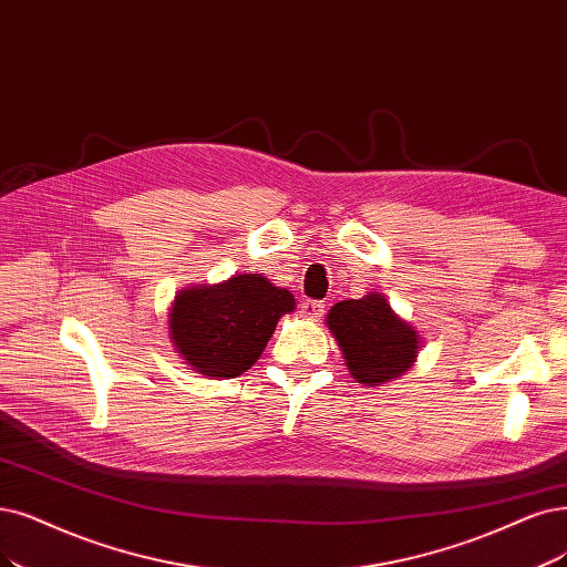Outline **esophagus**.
Segmentation results:
<instances>
[{
  "label": "esophagus",
  "instance_id": "obj_1",
  "mask_svg": "<svg viewBox=\"0 0 567 567\" xmlns=\"http://www.w3.org/2000/svg\"><path fill=\"white\" fill-rule=\"evenodd\" d=\"M299 312H301V316H303L306 320H320V318L324 316V303H322V301H310V299H306V301H301Z\"/></svg>",
  "mask_w": 567,
  "mask_h": 567
}]
</instances>
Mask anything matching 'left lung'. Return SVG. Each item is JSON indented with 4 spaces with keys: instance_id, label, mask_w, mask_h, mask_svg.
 <instances>
[{
    "instance_id": "obj_1",
    "label": "left lung",
    "mask_w": 567,
    "mask_h": 567,
    "mask_svg": "<svg viewBox=\"0 0 567 567\" xmlns=\"http://www.w3.org/2000/svg\"><path fill=\"white\" fill-rule=\"evenodd\" d=\"M327 327L343 352L350 375L362 385L400 379L413 367L421 350L417 331L394 316L379 291L331 306Z\"/></svg>"
}]
</instances>
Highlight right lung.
I'll return each mask as SVG.
<instances>
[{
	"mask_svg": "<svg viewBox=\"0 0 567 567\" xmlns=\"http://www.w3.org/2000/svg\"><path fill=\"white\" fill-rule=\"evenodd\" d=\"M295 306L285 287L243 272L219 285L182 289L167 329L179 358L196 373L236 379L261 358L278 320Z\"/></svg>",
	"mask_w": 567,
	"mask_h": 567,
	"instance_id": "add662e5",
	"label": "right lung"
}]
</instances>
